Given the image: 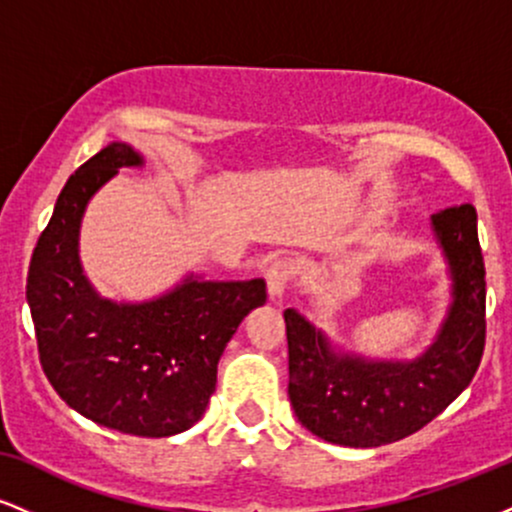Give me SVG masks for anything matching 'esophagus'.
I'll return each mask as SVG.
<instances>
[{"instance_id": "esophagus-1", "label": "esophagus", "mask_w": 512, "mask_h": 512, "mask_svg": "<svg viewBox=\"0 0 512 512\" xmlns=\"http://www.w3.org/2000/svg\"><path fill=\"white\" fill-rule=\"evenodd\" d=\"M293 279V264L291 260H274L267 267V289L272 298H281L284 291L289 289Z\"/></svg>"}]
</instances>
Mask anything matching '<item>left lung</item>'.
Wrapping results in <instances>:
<instances>
[{
  "mask_svg": "<svg viewBox=\"0 0 512 512\" xmlns=\"http://www.w3.org/2000/svg\"><path fill=\"white\" fill-rule=\"evenodd\" d=\"M431 228L448 260L452 303L443 325L411 361L339 354L298 310H284L289 399L298 421L327 443L378 448L433 421L472 383L486 344V269L472 204L440 209Z\"/></svg>",
  "mask_w": 512,
  "mask_h": 512,
  "instance_id": "1",
  "label": "left lung"
}]
</instances>
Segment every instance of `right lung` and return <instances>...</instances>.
Masks as SVG:
<instances>
[{
    "instance_id": "1",
    "label": "right lung",
    "mask_w": 512,
    "mask_h": 512,
    "mask_svg": "<svg viewBox=\"0 0 512 512\" xmlns=\"http://www.w3.org/2000/svg\"><path fill=\"white\" fill-rule=\"evenodd\" d=\"M142 163L132 146L113 142L67 180L33 250L26 301L40 366L69 407L113 431L166 438L202 419L223 349L267 301V286L187 276L154 301L98 296L79 262L81 216L117 170Z\"/></svg>"
}]
</instances>
